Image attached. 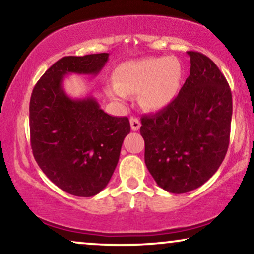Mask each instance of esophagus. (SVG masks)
I'll list each match as a JSON object with an SVG mask.
<instances>
[{
	"label": "esophagus",
	"mask_w": 254,
	"mask_h": 254,
	"mask_svg": "<svg viewBox=\"0 0 254 254\" xmlns=\"http://www.w3.org/2000/svg\"><path fill=\"white\" fill-rule=\"evenodd\" d=\"M130 127H131V130H138V129H140V127H141L140 120H138L137 118L131 117L130 118Z\"/></svg>",
	"instance_id": "esophagus-1"
}]
</instances>
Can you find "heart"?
Masks as SVG:
<instances>
[{
	"label": "heart",
	"instance_id": "b5f03b06",
	"mask_svg": "<svg viewBox=\"0 0 254 254\" xmlns=\"http://www.w3.org/2000/svg\"><path fill=\"white\" fill-rule=\"evenodd\" d=\"M183 81V68L175 58L152 57L126 62L117 71V83L106 91L114 100L125 102L129 95L140 93L147 110L159 111L169 106L178 95Z\"/></svg>",
	"mask_w": 254,
	"mask_h": 254
}]
</instances>
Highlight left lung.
Listing matches in <instances>:
<instances>
[{
    "label": "left lung",
    "instance_id": "8db88e82",
    "mask_svg": "<svg viewBox=\"0 0 254 254\" xmlns=\"http://www.w3.org/2000/svg\"><path fill=\"white\" fill-rule=\"evenodd\" d=\"M190 76L165 109L144 116L145 165L159 187L182 194L203 185L220 168L229 147L232 97L217 65L187 52Z\"/></svg>",
    "mask_w": 254,
    "mask_h": 254
}]
</instances>
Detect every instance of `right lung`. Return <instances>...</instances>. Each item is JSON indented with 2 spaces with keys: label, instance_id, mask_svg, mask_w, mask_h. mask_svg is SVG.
I'll use <instances>...</instances> for the list:
<instances>
[{
  "label": "right lung",
  "instance_id": "obj_1",
  "mask_svg": "<svg viewBox=\"0 0 254 254\" xmlns=\"http://www.w3.org/2000/svg\"><path fill=\"white\" fill-rule=\"evenodd\" d=\"M109 53L64 57L55 62L34 86L30 100V134L33 156L62 190L93 196L105 189L129 134L127 117H112L92 95L71 98L62 83L67 75L97 76Z\"/></svg>",
  "mask_w": 254,
  "mask_h": 254
}]
</instances>
